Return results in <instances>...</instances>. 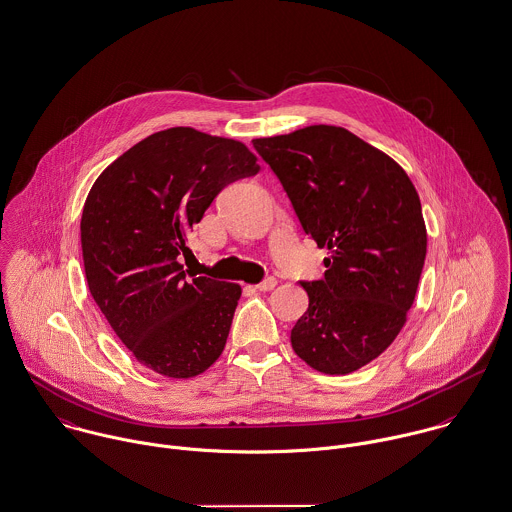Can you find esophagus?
Returning <instances> with one entry per match:
<instances>
[{
	"mask_svg": "<svg viewBox=\"0 0 512 512\" xmlns=\"http://www.w3.org/2000/svg\"><path fill=\"white\" fill-rule=\"evenodd\" d=\"M275 285H277V279H275V277H267V279H263L255 289H257V291H271V289H275Z\"/></svg>",
	"mask_w": 512,
	"mask_h": 512,
	"instance_id": "obj_1",
	"label": "esophagus"
}]
</instances>
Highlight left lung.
<instances>
[{
	"mask_svg": "<svg viewBox=\"0 0 512 512\" xmlns=\"http://www.w3.org/2000/svg\"><path fill=\"white\" fill-rule=\"evenodd\" d=\"M253 148L305 233L330 251L324 279L301 283L308 308L293 350L322 374H350L406 324L427 253L419 196L398 162L340 126L255 138Z\"/></svg>",
	"mask_w": 512,
	"mask_h": 512,
	"instance_id": "left-lung-1",
	"label": "left lung"
}]
</instances>
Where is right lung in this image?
<instances>
[{"instance_id":"right-lung-1","label":"right lung","mask_w":512,"mask_h":512,"mask_svg":"<svg viewBox=\"0 0 512 512\" xmlns=\"http://www.w3.org/2000/svg\"><path fill=\"white\" fill-rule=\"evenodd\" d=\"M257 172L245 144L176 126L134 144L93 184L81 217L89 291L146 368L194 378L221 356L241 287L188 275L178 255L215 196Z\"/></svg>"}]
</instances>
